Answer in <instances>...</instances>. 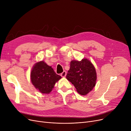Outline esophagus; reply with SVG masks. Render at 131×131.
Returning <instances> with one entry per match:
<instances>
[{"label":"esophagus","mask_w":131,"mask_h":131,"mask_svg":"<svg viewBox=\"0 0 131 131\" xmlns=\"http://www.w3.org/2000/svg\"><path fill=\"white\" fill-rule=\"evenodd\" d=\"M66 74H67V72L66 71H64L63 72L61 73V76L62 77H65L66 76Z\"/></svg>","instance_id":"obj_1"}]
</instances>
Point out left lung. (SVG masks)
<instances>
[{
	"mask_svg": "<svg viewBox=\"0 0 131 131\" xmlns=\"http://www.w3.org/2000/svg\"><path fill=\"white\" fill-rule=\"evenodd\" d=\"M80 95H86L92 90L96 81L95 69L89 60L84 59L80 61L73 60L66 76Z\"/></svg>",
	"mask_w": 131,
	"mask_h": 131,
	"instance_id": "8db88e82",
	"label": "left lung"
}]
</instances>
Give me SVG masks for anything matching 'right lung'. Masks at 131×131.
<instances>
[{"label":"right lung","instance_id":"right-lung-1","mask_svg":"<svg viewBox=\"0 0 131 131\" xmlns=\"http://www.w3.org/2000/svg\"><path fill=\"white\" fill-rule=\"evenodd\" d=\"M61 77L56 73L53 68L43 61L35 64L31 72V80L35 88L43 94H48L56 82Z\"/></svg>","mask_w":131,"mask_h":131}]
</instances>
